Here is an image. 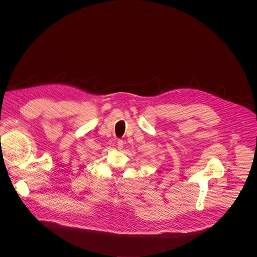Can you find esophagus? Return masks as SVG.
<instances>
[{"label":"esophagus","mask_w":257,"mask_h":257,"mask_svg":"<svg viewBox=\"0 0 257 257\" xmlns=\"http://www.w3.org/2000/svg\"><path fill=\"white\" fill-rule=\"evenodd\" d=\"M123 147V142L121 140H118L117 141V148L118 149H121Z\"/></svg>","instance_id":"obj_1"}]
</instances>
